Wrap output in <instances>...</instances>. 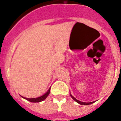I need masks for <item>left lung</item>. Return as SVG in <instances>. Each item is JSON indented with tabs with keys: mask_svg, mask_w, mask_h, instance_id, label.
I'll return each mask as SVG.
<instances>
[{
	"mask_svg": "<svg viewBox=\"0 0 121 121\" xmlns=\"http://www.w3.org/2000/svg\"><path fill=\"white\" fill-rule=\"evenodd\" d=\"M71 96L72 97V98H73V99H74V100H76V101L77 102H78V103H79V104H81V105H88V104H91V102H90V103H85V102H80V101H79V100H76V99L75 98H74L72 96H71Z\"/></svg>",
	"mask_w": 121,
	"mask_h": 121,
	"instance_id": "left-lung-1",
	"label": "left lung"
}]
</instances>
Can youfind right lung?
<instances>
[{"label":"right lung","mask_w":121,"mask_h":121,"mask_svg":"<svg viewBox=\"0 0 121 121\" xmlns=\"http://www.w3.org/2000/svg\"><path fill=\"white\" fill-rule=\"evenodd\" d=\"M49 93H50V90L48 91L43 96H42L39 97V98H33V99H27V98H25V99H27L28 100H29L30 102H40L42 100H45V99L47 98V97L48 96Z\"/></svg>","instance_id":"1"}]
</instances>
